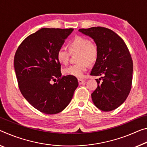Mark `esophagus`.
<instances>
[{
    "label": "esophagus",
    "instance_id": "34e87169",
    "mask_svg": "<svg viewBox=\"0 0 147 147\" xmlns=\"http://www.w3.org/2000/svg\"><path fill=\"white\" fill-rule=\"evenodd\" d=\"M78 82H79V85H82V84H83L85 82V80H83V79H78Z\"/></svg>",
    "mask_w": 147,
    "mask_h": 147
}]
</instances>
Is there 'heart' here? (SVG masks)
<instances>
[{
  "mask_svg": "<svg viewBox=\"0 0 147 147\" xmlns=\"http://www.w3.org/2000/svg\"><path fill=\"white\" fill-rule=\"evenodd\" d=\"M68 48L69 53H77V62L78 63L71 65L64 69L66 76L77 78H83L84 73L86 71L88 64H93L98 57V49L96 45L89 42L83 36H76L68 43ZM69 54L64 49H60L57 53V59L61 64H66L68 62Z\"/></svg>",
  "mask_w": 147,
  "mask_h": 147,
  "instance_id": "1",
  "label": "heart"
}]
</instances>
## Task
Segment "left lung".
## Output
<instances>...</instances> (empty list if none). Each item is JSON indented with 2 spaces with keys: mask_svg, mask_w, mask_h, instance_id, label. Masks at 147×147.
I'll return each mask as SVG.
<instances>
[{
  "mask_svg": "<svg viewBox=\"0 0 147 147\" xmlns=\"http://www.w3.org/2000/svg\"><path fill=\"white\" fill-rule=\"evenodd\" d=\"M79 31L90 37L98 49V57L90 75L102 76L100 85L91 94L96 107L111 111L119 107L131 88L133 62L124 40L109 28L95 26Z\"/></svg>",
  "mask_w": 147,
  "mask_h": 147,
  "instance_id": "obj_1",
  "label": "left lung"
}]
</instances>
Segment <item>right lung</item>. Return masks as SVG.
Instances as JSON below:
<instances>
[{
	"label": "right lung",
	"mask_w": 147,
	"mask_h": 147,
	"mask_svg": "<svg viewBox=\"0 0 147 147\" xmlns=\"http://www.w3.org/2000/svg\"><path fill=\"white\" fill-rule=\"evenodd\" d=\"M73 28H43L26 38L14 57V68L19 88L24 98L40 112L53 115L61 112L73 98L78 86L75 77H61L58 50ZM57 82L51 84L52 80Z\"/></svg>",
	"instance_id": "1"
}]
</instances>
